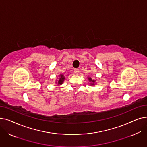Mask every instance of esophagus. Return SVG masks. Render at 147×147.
<instances>
[{"mask_svg": "<svg viewBox=\"0 0 147 147\" xmlns=\"http://www.w3.org/2000/svg\"><path fill=\"white\" fill-rule=\"evenodd\" d=\"M74 73H75V74H78L79 73V69H78V68H76V69H74Z\"/></svg>", "mask_w": 147, "mask_h": 147, "instance_id": "1", "label": "esophagus"}]
</instances>
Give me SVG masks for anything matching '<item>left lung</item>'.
I'll return each mask as SVG.
<instances>
[{"mask_svg":"<svg viewBox=\"0 0 147 147\" xmlns=\"http://www.w3.org/2000/svg\"><path fill=\"white\" fill-rule=\"evenodd\" d=\"M88 80H89V82H91V83H90V84H91V85H95V80H92V79H91V78H89H89H88Z\"/></svg>","mask_w":147,"mask_h":147,"instance_id":"left-lung-1","label":"left lung"}]
</instances>
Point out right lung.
<instances>
[{
	"label": "right lung",
	"mask_w": 147,
	"mask_h": 147,
	"mask_svg": "<svg viewBox=\"0 0 147 147\" xmlns=\"http://www.w3.org/2000/svg\"><path fill=\"white\" fill-rule=\"evenodd\" d=\"M59 78L58 81L56 82V83H58V85H60V84H63L65 80V77L63 74H60L59 76Z\"/></svg>",
	"instance_id": "obj_1"
}]
</instances>
